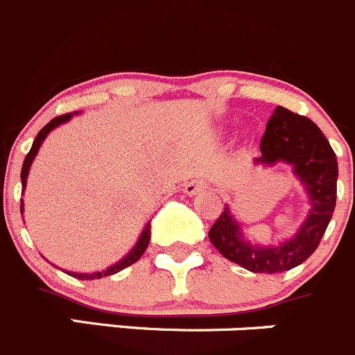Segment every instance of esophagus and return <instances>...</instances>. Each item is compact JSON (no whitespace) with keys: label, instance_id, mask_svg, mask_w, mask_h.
Wrapping results in <instances>:
<instances>
[{"label":"esophagus","instance_id":"esophagus-1","mask_svg":"<svg viewBox=\"0 0 355 355\" xmlns=\"http://www.w3.org/2000/svg\"><path fill=\"white\" fill-rule=\"evenodd\" d=\"M205 188V182L202 181V179H193V181L186 182L184 184V193L186 195H196V193H200L202 189Z\"/></svg>","mask_w":355,"mask_h":355}]
</instances>
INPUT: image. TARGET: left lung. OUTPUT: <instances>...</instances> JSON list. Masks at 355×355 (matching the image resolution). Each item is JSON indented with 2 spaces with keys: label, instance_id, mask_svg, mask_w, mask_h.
Segmentation results:
<instances>
[{
  "label": "left lung",
  "instance_id": "1",
  "mask_svg": "<svg viewBox=\"0 0 355 355\" xmlns=\"http://www.w3.org/2000/svg\"><path fill=\"white\" fill-rule=\"evenodd\" d=\"M261 153L257 164L283 162L292 164L311 198V212L292 240L278 247H255L241 234L240 224L224 207L212 224L209 238L214 247L234 264L252 272H285L307 261L321 243V238L331 220L336 205V178L338 162L331 145L321 129L311 121L276 107L266 125L261 139Z\"/></svg>",
  "mask_w": 355,
  "mask_h": 355
}]
</instances>
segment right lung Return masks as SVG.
<instances>
[{
	"label": "right lung",
	"mask_w": 355,
	"mask_h": 355,
	"mask_svg": "<svg viewBox=\"0 0 355 355\" xmlns=\"http://www.w3.org/2000/svg\"><path fill=\"white\" fill-rule=\"evenodd\" d=\"M73 114H63V115H58V117L51 119L50 122H48L46 125H44L43 129H41L40 132H37L36 139H34L33 143V148H31V152L26 155V160H24V166H22V174H20V179H22V186L26 188V182H27V174H29V169H31V164H33L34 157H36L37 150H40L41 143L44 141V138L48 136V132L51 131V129H55L57 125L63 124V122H67L69 119H72ZM22 207H24V202L20 200V212H22ZM148 241H150V223L146 224L145 231L141 233V236H139L138 243H136V247L132 248L131 252H129L128 255H125L124 259H122L121 262H117L115 266H112V268L105 269V271L101 272H93V275H79V272H67V275H70L72 278H77V279H100V278H105V276H112L115 275V272L122 271V269L129 268V266L135 264L136 261H138L139 257H141L143 254H145L146 247H148Z\"/></svg>",
	"instance_id": "add662e5"
}]
</instances>
